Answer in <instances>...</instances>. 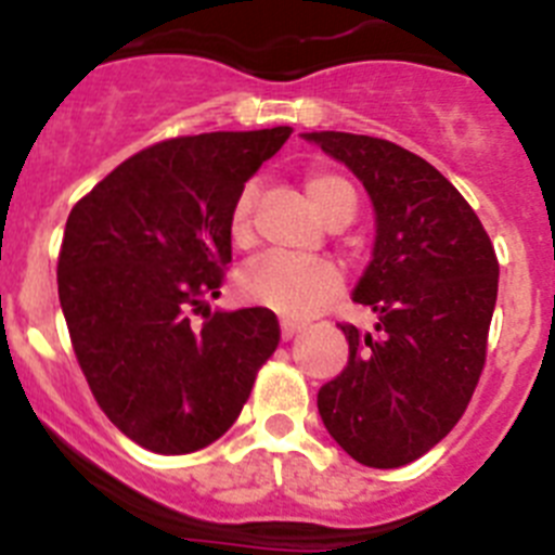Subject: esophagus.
Returning a JSON list of instances; mask_svg holds the SVG:
<instances>
[{
    "instance_id": "obj_1",
    "label": "esophagus",
    "mask_w": 555,
    "mask_h": 555,
    "mask_svg": "<svg viewBox=\"0 0 555 555\" xmlns=\"http://www.w3.org/2000/svg\"><path fill=\"white\" fill-rule=\"evenodd\" d=\"M302 331V322H294V320H283L281 322V336L283 338H292L294 333Z\"/></svg>"
}]
</instances>
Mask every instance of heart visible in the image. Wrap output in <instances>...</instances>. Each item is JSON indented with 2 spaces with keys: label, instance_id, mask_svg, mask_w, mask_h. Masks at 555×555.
I'll return each instance as SVG.
<instances>
[{
  "label": "heart",
  "instance_id": "1",
  "mask_svg": "<svg viewBox=\"0 0 555 555\" xmlns=\"http://www.w3.org/2000/svg\"><path fill=\"white\" fill-rule=\"evenodd\" d=\"M306 194L331 222H350L356 214V189L333 171H311L306 178ZM253 208L255 185H244L230 208L228 233L235 247L253 244ZM341 286V274L331 261H300L288 255L269 253L249 263L238 278L244 300L269 308L281 317H308L322 302H327Z\"/></svg>",
  "mask_w": 555,
  "mask_h": 555
}]
</instances>
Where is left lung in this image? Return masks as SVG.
I'll return each mask as SVG.
<instances>
[{
	"instance_id": "8db88e82",
	"label": "left lung",
	"mask_w": 555,
	"mask_h": 555,
	"mask_svg": "<svg viewBox=\"0 0 555 555\" xmlns=\"http://www.w3.org/2000/svg\"><path fill=\"white\" fill-rule=\"evenodd\" d=\"M302 139L345 164L375 210L352 300L377 313V333L341 325L350 358L317 409L358 464L403 467L453 430L478 384L498 300L494 247L467 199L414 152L336 130Z\"/></svg>"
}]
</instances>
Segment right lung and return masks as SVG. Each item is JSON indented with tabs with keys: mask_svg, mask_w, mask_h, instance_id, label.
Masks as SVG:
<instances>
[{
	"mask_svg": "<svg viewBox=\"0 0 555 555\" xmlns=\"http://www.w3.org/2000/svg\"><path fill=\"white\" fill-rule=\"evenodd\" d=\"M288 135L272 127L164 141L68 214L57 294L75 356L107 420L152 453L217 442L281 341L269 308L210 311L208 300L230 263V208Z\"/></svg>",
	"mask_w": 555,
	"mask_h": 555,
	"instance_id": "right-lung-1",
	"label": "right lung"
}]
</instances>
